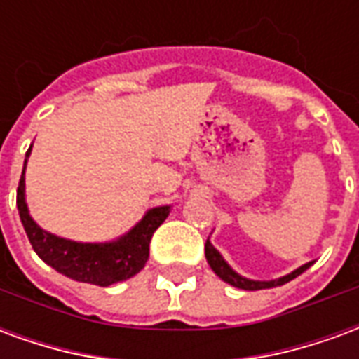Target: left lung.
<instances>
[{"label":"left lung","instance_id":"left-lung-1","mask_svg":"<svg viewBox=\"0 0 359 359\" xmlns=\"http://www.w3.org/2000/svg\"><path fill=\"white\" fill-rule=\"evenodd\" d=\"M205 259H208V264L213 269V273L221 280H225V283H229L231 286H236V288H242V290H264V288H275V286L286 285L288 280H292L298 275H302L304 271L308 269L309 265H313V262H308V264H304L298 269H294L292 273H288L285 277L273 278V280H254V278H246L238 275L231 265L226 264L225 257L219 254V250L211 244L210 238L205 241Z\"/></svg>","mask_w":359,"mask_h":359}]
</instances>
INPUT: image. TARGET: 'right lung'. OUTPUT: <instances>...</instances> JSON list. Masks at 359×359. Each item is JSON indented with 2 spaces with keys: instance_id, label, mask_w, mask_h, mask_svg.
Listing matches in <instances>:
<instances>
[{
  "instance_id": "right-lung-1",
  "label": "right lung",
  "mask_w": 359,
  "mask_h": 359,
  "mask_svg": "<svg viewBox=\"0 0 359 359\" xmlns=\"http://www.w3.org/2000/svg\"><path fill=\"white\" fill-rule=\"evenodd\" d=\"M30 151L32 146L28 148L25 157V167L17 188V210H19L20 223L27 231L28 241L40 259L65 277L97 286L117 285L121 280H126L136 273H140L149 257V241L157 226L167 219L171 205H159L148 210L128 233L115 241L76 242L61 238L57 234L43 231L30 217L27 192H25V171H27Z\"/></svg>"
}]
</instances>
